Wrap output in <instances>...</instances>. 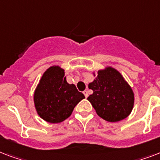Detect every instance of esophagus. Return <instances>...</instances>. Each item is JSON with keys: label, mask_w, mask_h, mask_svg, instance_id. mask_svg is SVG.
<instances>
[{"label": "esophagus", "mask_w": 160, "mask_h": 160, "mask_svg": "<svg viewBox=\"0 0 160 160\" xmlns=\"http://www.w3.org/2000/svg\"><path fill=\"white\" fill-rule=\"evenodd\" d=\"M84 95H85V98H87L88 96H89V92H88L87 90H85V91H84Z\"/></svg>", "instance_id": "1"}]
</instances>
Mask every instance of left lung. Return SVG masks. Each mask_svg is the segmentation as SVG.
I'll return each mask as SVG.
<instances>
[{
  "label": "left lung",
  "mask_w": 160,
  "mask_h": 160,
  "mask_svg": "<svg viewBox=\"0 0 160 160\" xmlns=\"http://www.w3.org/2000/svg\"><path fill=\"white\" fill-rule=\"evenodd\" d=\"M93 94L87 98L100 117L109 122L125 119L134 106V93L119 71L111 67L99 70L89 84Z\"/></svg>",
  "instance_id": "obj_1"
}]
</instances>
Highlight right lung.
<instances>
[{
    "label": "right lung",
    "instance_id": "obj_1",
    "mask_svg": "<svg viewBox=\"0 0 160 160\" xmlns=\"http://www.w3.org/2000/svg\"><path fill=\"white\" fill-rule=\"evenodd\" d=\"M85 98L75 85H70L65 70L51 66L44 73L34 95L36 111L50 123H60L70 116L73 109Z\"/></svg>",
    "mask_w": 160,
    "mask_h": 160
}]
</instances>
